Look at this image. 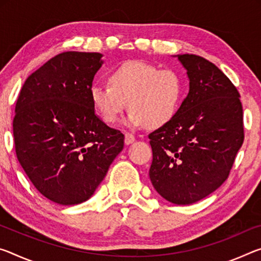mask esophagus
<instances>
[{
    "mask_svg": "<svg viewBox=\"0 0 261 261\" xmlns=\"http://www.w3.org/2000/svg\"><path fill=\"white\" fill-rule=\"evenodd\" d=\"M124 142H125L126 145H130V144L135 142V136L132 134H129V132H126L125 137H124Z\"/></svg>",
    "mask_w": 261,
    "mask_h": 261,
    "instance_id": "esophagus-1",
    "label": "esophagus"
}]
</instances>
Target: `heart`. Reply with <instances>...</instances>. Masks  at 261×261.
Masks as SVG:
<instances>
[{
	"label": "heart",
	"mask_w": 261,
	"mask_h": 261,
	"mask_svg": "<svg viewBox=\"0 0 261 261\" xmlns=\"http://www.w3.org/2000/svg\"><path fill=\"white\" fill-rule=\"evenodd\" d=\"M184 81L172 69L143 61H127L115 68L108 84H94L90 100L103 122L113 124L127 106L130 127H160L175 117L184 98Z\"/></svg>",
	"instance_id": "obj_1"
}]
</instances>
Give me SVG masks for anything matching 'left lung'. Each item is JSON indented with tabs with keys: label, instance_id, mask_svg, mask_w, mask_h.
<instances>
[{
	"label": "left lung",
	"instance_id": "left-lung-1",
	"mask_svg": "<svg viewBox=\"0 0 261 261\" xmlns=\"http://www.w3.org/2000/svg\"><path fill=\"white\" fill-rule=\"evenodd\" d=\"M189 92L171 122L148 135L153 187L174 204H192L229 176L244 142L241 95L224 73L195 55H177Z\"/></svg>",
	"mask_w": 261,
	"mask_h": 261
}]
</instances>
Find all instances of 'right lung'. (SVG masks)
<instances>
[{"mask_svg": "<svg viewBox=\"0 0 261 261\" xmlns=\"http://www.w3.org/2000/svg\"><path fill=\"white\" fill-rule=\"evenodd\" d=\"M96 52H64L27 79L12 122L17 159L40 194L63 205L82 203L123 150L124 135L95 114Z\"/></svg>", "mask_w": 261, "mask_h": 261, "instance_id": "right-lung-1", "label": "right lung"}]
</instances>
